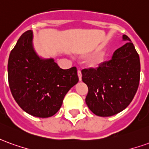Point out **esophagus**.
<instances>
[{
	"mask_svg": "<svg viewBox=\"0 0 149 149\" xmlns=\"http://www.w3.org/2000/svg\"><path fill=\"white\" fill-rule=\"evenodd\" d=\"M77 74H78V77H79V80H80V81H81V80H82V74H81V70L78 69Z\"/></svg>",
	"mask_w": 149,
	"mask_h": 149,
	"instance_id": "1",
	"label": "esophagus"
}]
</instances>
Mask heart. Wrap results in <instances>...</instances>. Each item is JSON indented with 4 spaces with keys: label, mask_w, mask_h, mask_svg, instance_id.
Segmentation results:
<instances>
[{
    "label": "heart",
    "mask_w": 149,
    "mask_h": 149,
    "mask_svg": "<svg viewBox=\"0 0 149 149\" xmlns=\"http://www.w3.org/2000/svg\"><path fill=\"white\" fill-rule=\"evenodd\" d=\"M98 62H99V61H97V63H98Z\"/></svg>",
    "instance_id": "obj_1"
}]
</instances>
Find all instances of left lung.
Listing matches in <instances>:
<instances>
[{"instance_id":"left-lung-1","label":"left lung","mask_w":149,"mask_h":149,"mask_svg":"<svg viewBox=\"0 0 149 149\" xmlns=\"http://www.w3.org/2000/svg\"><path fill=\"white\" fill-rule=\"evenodd\" d=\"M122 38L127 43L116 50L111 60L81 71L88 88L85 102L99 116H111L126 109L139 86L140 57L130 38L126 35Z\"/></svg>"}]
</instances>
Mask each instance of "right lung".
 <instances>
[{"instance_id":"add662e5","label":"right lung","mask_w":149,"mask_h":149,"mask_svg":"<svg viewBox=\"0 0 149 149\" xmlns=\"http://www.w3.org/2000/svg\"><path fill=\"white\" fill-rule=\"evenodd\" d=\"M33 31H26L10 52L8 84L24 112L46 118L58 112L65 96L79 78L76 67L62 69L52 58H40L33 49Z\"/></svg>"}]
</instances>
